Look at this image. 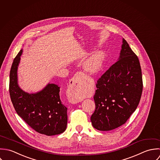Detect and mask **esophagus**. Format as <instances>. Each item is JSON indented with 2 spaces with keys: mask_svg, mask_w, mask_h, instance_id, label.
<instances>
[{
  "mask_svg": "<svg viewBox=\"0 0 160 160\" xmlns=\"http://www.w3.org/2000/svg\"><path fill=\"white\" fill-rule=\"evenodd\" d=\"M87 80L86 76L84 75V73L82 72H77L75 74V75L72 77V78L70 80L69 85H68V90L70 93H73L76 88H78V87L85 80ZM80 101L79 100H75V99H71V102L73 104H76L77 102H79Z\"/></svg>",
  "mask_w": 160,
  "mask_h": 160,
  "instance_id": "esophagus-1",
  "label": "esophagus"
}]
</instances>
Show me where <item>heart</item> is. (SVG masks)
<instances>
[{
  "mask_svg": "<svg viewBox=\"0 0 160 160\" xmlns=\"http://www.w3.org/2000/svg\"><path fill=\"white\" fill-rule=\"evenodd\" d=\"M105 59V53L102 51H97L88 58L83 64L84 69L90 73H98L102 67ZM80 95L76 96V99H79Z\"/></svg>",
  "mask_w": 160,
  "mask_h": 160,
  "instance_id": "heart-1",
  "label": "heart"
}]
</instances>
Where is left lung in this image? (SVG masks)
<instances>
[{"instance_id":"left-lung-1","label":"left lung","mask_w":160,"mask_h":160,"mask_svg":"<svg viewBox=\"0 0 160 160\" xmlns=\"http://www.w3.org/2000/svg\"><path fill=\"white\" fill-rule=\"evenodd\" d=\"M94 95L93 128L108 131L124 124L137 109L143 82L138 57L123 38L118 61L98 79Z\"/></svg>"}]
</instances>
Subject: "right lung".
<instances>
[{
    "instance_id": "right-lung-1",
    "label": "right lung",
    "mask_w": 160,
    "mask_h": 160,
    "mask_svg": "<svg viewBox=\"0 0 160 160\" xmlns=\"http://www.w3.org/2000/svg\"><path fill=\"white\" fill-rule=\"evenodd\" d=\"M23 49L13 60L10 72L9 92L18 115L32 129L48 136L63 133L67 128V108L60 98V87L48 83L42 90L29 93L18 84L17 70Z\"/></svg>"
}]
</instances>
